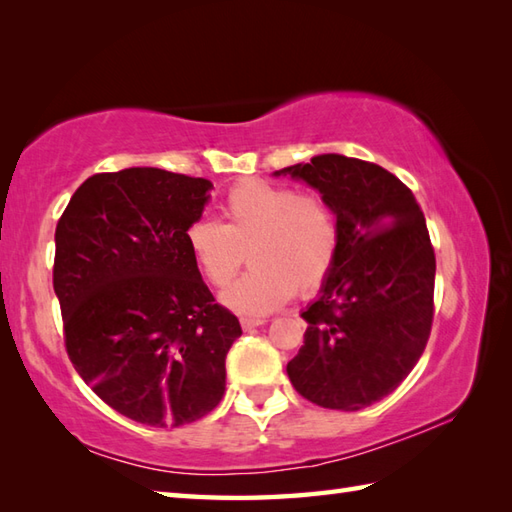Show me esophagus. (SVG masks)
<instances>
[{
    "label": "esophagus",
    "mask_w": 512,
    "mask_h": 512,
    "mask_svg": "<svg viewBox=\"0 0 512 512\" xmlns=\"http://www.w3.org/2000/svg\"><path fill=\"white\" fill-rule=\"evenodd\" d=\"M239 323H242V328H244L246 332H250V330L259 328V325H264V323H266V319H242Z\"/></svg>",
    "instance_id": "34e87169"
}]
</instances>
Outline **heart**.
Segmentation results:
<instances>
[{"instance_id":"heart-1","label":"heart","mask_w":512,"mask_h":512,"mask_svg":"<svg viewBox=\"0 0 512 512\" xmlns=\"http://www.w3.org/2000/svg\"><path fill=\"white\" fill-rule=\"evenodd\" d=\"M224 224L195 220L184 231L189 255L206 284L224 288L244 264L253 268L222 295L239 314L273 312L297 295L319 290L336 266L341 222L319 193L288 184L239 182L222 202Z\"/></svg>"}]
</instances>
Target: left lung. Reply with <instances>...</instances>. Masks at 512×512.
Returning a JSON list of instances; mask_svg holds the SVG:
<instances>
[{"instance_id": "1", "label": "left lung", "mask_w": 512, "mask_h": 512, "mask_svg": "<svg viewBox=\"0 0 512 512\" xmlns=\"http://www.w3.org/2000/svg\"><path fill=\"white\" fill-rule=\"evenodd\" d=\"M306 180L341 222V250L286 372L325 409L358 411L391 394L427 347L433 253L420 204L394 173L358 158L314 156L275 176Z\"/></svg>"}]
</instances>
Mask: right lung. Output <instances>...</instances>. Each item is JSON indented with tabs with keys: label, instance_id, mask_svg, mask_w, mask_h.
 <instances>
[{
	"label": "right lung",
	"instance_id": "obj_1",
	"mask_svg": "<svg viewBox=\"0 0 512 512\" xmlns=\"http://www.w3.org/2000/svg\"><path fill=\"white\" fill-rule=\"evenodd\" d=\"M211 187L156 167L96 173L54 233L70 361L103 402L149 427H180L220 405L226 354L242 334L184 242Z\"/></svg>",
	"mask_w": 512,
	"mask_h": 512
}]
</instances>
